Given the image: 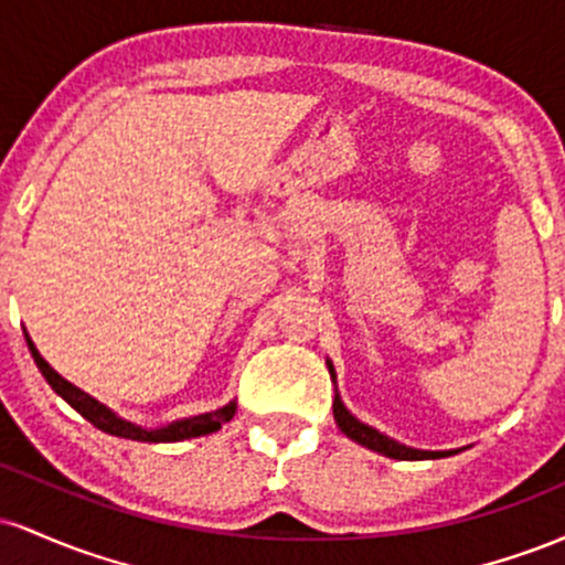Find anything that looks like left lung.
I'll use <instances>...</instances> for the list:
<instances>
[{"instance_id": "1", "label": "left lung", "mask_w": 565, "mask_h": 565, "mask_svg": "<svg viewBox=\"0 0 565 565\" xmlns=\"http://www.w3.org/2000/svg\"><path fill=\"white\" fill-rule=\"evenodd\" d=\"M327 366H329V374H332V382H337V374H334V366L332 361L327 359ZM334 423L340 427L342 433L350 440H355V444L366 446V449L382 454V457H391V459H406V462H419V459H440V457H451V454H457L459 449H451V451H425V449H412V446L406 444H398V440H393L391 436H385V433L374 430V427H369L361 423L359 417H353V414L348 412V406L342 404L340 393H334Z\"/></svg>"}]
</instances>
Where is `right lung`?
<instances>
[{
	"label": "right lung",
	"mask_w": 565,
	"mask_h": 565,
	"mask_svg": "<svg viewBox=\"0 0 565 565\" xmlns=\"http://www.w3.org/2000/svg\"><path fill=\"white\" fill-rule=\"evenodd\" d=\"M25 342H29L31 355H34L39 372H42V377L50 382V387H53V391L61 395V398L66 401L71 408H76V412H79L87 423H93L97 430L108 433V436L142 440V444H174V440L210 436V433L220 430L225 423H231L233 414H236V401H228V404L215 408V412L196 414V417H185V419H174V423H167L159 427H146L138 423H129V419L119 417L114 408H108L106 404H100V401L93 398L89 393H84L76 385H71L68 380H63L61 374H57L55 369L42 359V353H39L29 334H25Z\"/></svg>",
	"instance_id": "obj_1"
}]
</instances>
